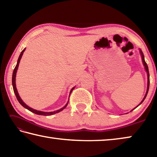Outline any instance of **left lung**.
<instances>
[{"label":"left lung","instance_id":"1","mask_svg":"<svg viewBox=\"0 0 157 157\" xmlns=\"http://www.w3.org/2000/svg\"><path fill=\"white\" fill-rule=\"evenodd\" d=\"M140 54H141V57H142V60H143V64H144L145 68V70H146V71H147V92H146V94H145V95L144 98H143V100H142V102H140L139 105H140V104H141V103L143 102V101H144V100H145V98H146V96H147V93H148V90H149V86H150V74H149L148 66H147V63L145 62V59H144V56H143V52H142V51H141V50H140ZM139 105H138V106H139ZM138 106H137V107H138ZM134 109H135V108H134ZM134 109H132V111H133Z\"/></svg>","mask_w":157,"mask_h":157}]
</instances>
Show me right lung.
I'll return each mask as SVG.
<instances>
[{"label": "right lung", "mask_w": 157, "mask_h": 157, "mask_svg": "<svg viewBox=\"0 0 157 157\" xmlns=\"http://www.w3.org/2000/svg\"><path fill=\"white\" fill-rule=\"evenodd\" d=\"M25 48L23 49V50H22V52H21L20 56H19V57H18V62H17V66H15V68H14V71H13V74H12V86H13V89H14V94H15V95H16V97H17V98L18 101V102H19L20 104H21V105H22L23 107H25V109H28L29 111H30L31 112L34 113H36V114H38V115L50 116V115H53V114H55V113H59V111H62V110L63 109H65V108L66 107V106H67L68 103H67V104H66L63 108H61L60 109H58V110L55 111H52V112H44V111H37V110H35V109H32V108H30V107H28V106L26 105L25 104V103L23 102V100L21 99L19 95H18V94L17 89V88H16V84H15V81H16V80H15V79H16V74H17V69H18V64H19V62H20L21 59V57H22V55H23V52L25 51ZM73 89H74V88H73L72 90H71V92L73 91ZM70 95H71V94H70Z\"/></svg>", "instance_id": "add662e5"}]
</instances>
